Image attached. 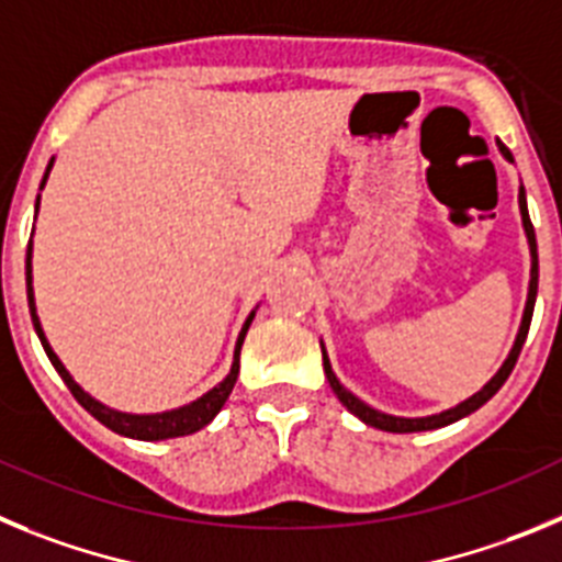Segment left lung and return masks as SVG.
<instances>
[{
    "mask_svg": "<svg viewBox=\"0 0 562 562\" xmlns=\"http://www.w3.org/2000/svg\"><path fill=\"white\" fill-rule=\"evenodd\" d=\"M498 150H502L504 156H507L509 161H513V154H509L507 148H504L502 143H498ZM518 206H520V221H524V232H527V240H529V255H532V271H529V293H527V307H524V318H520V327H518V336H515V344L513 350H509L507 361L502 363V369L495 372L493 378H490L487 383H484L482 389H479L473 397H468L464 403H459V406L448 408V412H439V414H431V417H392V414H383L378 412V408L367 406L363 401H358L356 394L347 392V389L341 386V381L336 378V372H333L330 367V358H327L325 347H322V361H325V375L327 381H330V389L336 392L338 401L347 406V412L356 414L361 423H367V426L372 428H381V431H392V434H412V431H431V428H442V426H451V423H457V419L468 417V414H473L476 408H482L484 403L493 397L498 389L504 386V381L509 378V372H513L515 361H518L520 356V347H524V341H527V333H529V322H532V311H535V296H538V240H535V226L532 221H529V212H527V193H524V187L518 190Z\"/></svg>",
    "mask_w": 562,
    "mask_h": 562,
    "instance_id": "left-lung-1",
    "label": "left lung"
}]
</instances>
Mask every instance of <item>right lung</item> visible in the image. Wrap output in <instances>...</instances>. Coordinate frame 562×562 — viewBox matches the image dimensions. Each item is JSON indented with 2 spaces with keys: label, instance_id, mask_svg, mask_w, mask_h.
Segmentation results:
<instances>
[{
  "label": "right lung",
  "instance_id": "add662e5",
  "mask_svg": "<svg viewBox=\"0 0 562 562\" xmlns=\"http://www.w3.org/2000/svg\"><path fill=\"white\" fill-rule=\"evenodd\" d=\"M49 170H53V159H49L47 165V173H44L42 179V190L44 184H47V176ZM42 199V195H38ZM38 199H35V212H38ZM30 257H33V244L27 246V302H30V316H33V327L35 333H38V338H42V347L44 352H47V358L53 361V367L58 369V375L64 378V383H67L69 392L75 394V401L80 403V406L86 408V412L92 414L94 419H100L105 428H111L114 434H123V437H131V439H145V442H156V439H173V437H187V434H195L199 428H204L206 423H210L215 414L224 408V403L229 401L232 389H235V381H237V372H240V347H244V338H246V330H249L251 318H255V311L249 313V318H246L244 330H240V336H237V344H235V361H232V369L229 375L224 378V381L218 383L215 389H210V392L204 394V397H199V401H193L190 406H181V408H173V412H161V414H125V412H114V408L103 406L100 401H94L92 394L83 392V389L75 383V378L69 375L67 367L60 363V358L55 356L53 347H49L47 336H44L42 330V322H38V313H35V296H33V266H30Z\"/></svg>",
  "mask_w": 562,
  "mask_h": 562
}]
</instances>
